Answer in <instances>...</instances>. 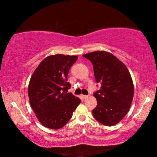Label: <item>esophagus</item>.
<instances>
[{
  "mask_svg": "<svg viewBox=\"0 0 157 157\" xmlns=\"http://www.w3.org/2000/svg\"><path fill=\"white\" fill-rule=\"evenodd\" d=\"M88 97L87 95H81V98H82V99H86V98Z\"/></svg>",
  "mask_w": 157,
  "mask_h": 157,
  "instance_id": "esophagus-1",
  "label": "esophagus"
}]
</instances>
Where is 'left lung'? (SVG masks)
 I'll return each instance as SVG.
<instances>
[{
    "label": "left lung",
    "mask_w": 157,
    "mask_h": 157,
    "mask_svg": "<svg viewBox=\"0 0 157 157\" xmlns=\"http://www.w3.org/2000/svg\"><path fill=\"white\" fill-rule=\"evenodd\" d=\"M83 57L92 62L95 78L102 84L94 94L97 106L93 116L105 126L115 125L131 107L134 93L131 75L127 66L109 52L98 50Z\"/></svg>",
    "instance_id": "left-lung-1"
}]
</instances>
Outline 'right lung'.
I'll list each match as a JSON object with an SVG mask.
<instances>
[{
    "instance_id": "1",
    "label": "right lung",
    "mask_w": 157,
    "mask_h": 157,
    "mask_svg": "<svg viewBox=\"0 0 157 157\" xmlns=\"http://www.w3.org/2000/svg\"><path fill=\"white\" fill-rule=\"evenodd\" d=\"M76 55L57 54L45 58L34 71L28 84L31 107L42 125L59 129L68 123L81 100L68 93L70 68Z\"/></svg>"
}]
</instances>
